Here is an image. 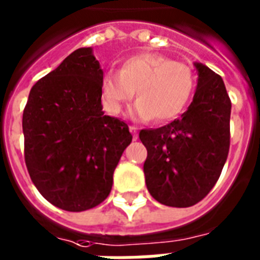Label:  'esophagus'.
<instances>
[{
	"mask_svg": "<svg viewBox=\"0 0 260 260\" xmlns=\"http://www.w3.org/2000/svg\"><path fill=\"white\" fill-rule=\"evenodd\" d=\"M129 131H131V134L134 135L135 140H136V139H138V126L129 125Z\"/></svg>",
	"mask_w": 260,
	"mask_h": 260,
	"instance_id": "34e87169",
	"label": "esophagus"
}]
</instances>
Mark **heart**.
Listing matches in <instances>:
<instances>
[{
	"mask_svg": "<svg viewBox=\"0 0 260 260\" xmlns=\"http://www.w3.org/2000/svg\"><path fill=\"white\" fill-rule=\"evenodd\" d=\"M194 89L193 71L155 52H143L122 63L121 70H109L101 82L102 102L112 114H120L135 97L132 116L156 124L175 118L187 105Z\"/></svg>",
	"mask_w": 260,
	"mask_h": 260,
	"instance_id": "b5f03b06",
	"label": "heart"
}]
</instances>
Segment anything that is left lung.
<instances>
[{"label":"left lung","mask_w":260,"mask_h":260,"mask_svg":"<svg viewBox=\"0 0 260 260\" xmlns=\"http://www.w3.org/2000/svg\"><path fill=\"white\" fill-rule=\"evenodd\" d=\"M197 89L179 118L156 129H142L147 148V189L158 202L187 208L216 185L230 151L231 100L220 75L194 63Z\"/></svg>","instance_id":"1"}]
</instances>
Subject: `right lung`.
Instances as JSON below:
<instances>
[{
	"label": "right lung",
	"mask_w": 260,
	"mask_h": 260,
	"mask_svg": "<svg viewBox=\"0 0 260 260\" xmlns=\"http://www.w3.org/2000/svg\"><path fill=\"white\" fill-rule=\"evenodd\" d=\"M102 78L93 48H78L35 83L22 113L30 179L47 201L63 210L100 205L132 142L125 122L102 110Z\"/></svg>",
	"instance_id": "1"
}]
</instances>
